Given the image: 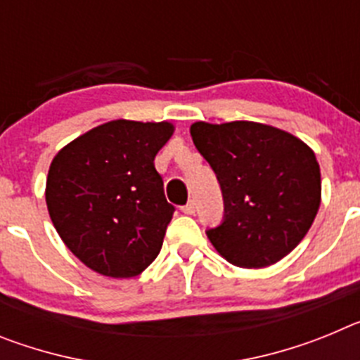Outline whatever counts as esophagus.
I'll return each mask as SVG.
<instances>
[{
    "instance_id": "1",
    "label": "esophagus",
    "mask_w": 360,
    "mask_h": 360,
    "mask_svg": "<svg viewBox=\"0 0 360 360\" xmlns=\"http://www.w3.org/2000/svg\"><path fill=\"white\" fill-rule=\"evenodd\" d=\"M195 211H196V203H195V200H191V202L187 203V205H184V207H182V212H184V214H195Z\"/></svg>"
}]
</instances>
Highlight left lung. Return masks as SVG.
Returning <instances> with one entry per match:
<instances>
[{
	"label": "left lung",
	"instance_id": "left-lung-1",
	"mask_svg": "<svg viewBox=\"0 0 360 360\" xmlns=\"http://www.w3.org/2000/svg\"><path fill=\"white\" fill-rule=\"evenodd\" d=\"M191 136L224 195V221L207 231L216 252L241 269H263L290 254L321 205L314 151L292 133L250 120L195 122Z\"/></svg>",
	"mask_w": 360,
	"mask_h": 360
}]
</instances>
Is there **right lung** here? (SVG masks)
I'll return each mask as SVG.
<instances>
[{
  "instance_id": "add662e5",
  "label": "right lung",
  "mask_w": 360,
  "mask_h": 360,
  "mask_svg": "<svg viewBox=\"0 0 360 360\" xmlns=\"http://www.w3.org/2000/svg\"><path fill=\"white\" fill-rule=\"evenodd\" d=\"M171 122L110 120L66 144L46 176V207L57 234L88 269L126 279L158 256L174 207L155 157Z\"/></svg>"
}]
</instances>
